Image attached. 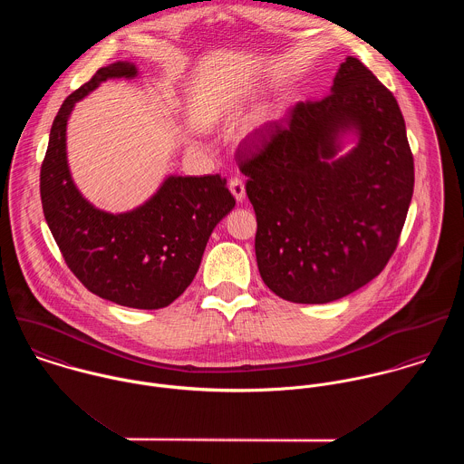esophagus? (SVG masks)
<instances>
[{"label": "esophagus", "instance_id": "esophagus-1", "mask_svg": "<svg viewBox=\"0 0 464 464\" xmlns=\"http://www.w3.org/2000/svg\"><path fill=\"white\" fill-rule=\"evenodd\" d=\"M228 189H230V193L234 195V198L237 199V201H243L245 197H246V189H245V182L241 180V179H232L230 180V184H228Z\"/></svg>", "mask_w": 464, "mask_h": 464}]
</instances>
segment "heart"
<instances>
[{"label": "heart", "mask_w": 464, "mask_h": 464, "mask_svg": "<svg viewBox=\"0 0 464 464\" xmlns=\"http://www.w3.org/2000/svg\"><path fill=\"white\" fill-rule=\"evenodd\" d=\"M273 123V112L271 111H261L254 116L252 120V129L254 130H263L267 125Z\"/></svg>", "instance_id": "1"}]
</instances>
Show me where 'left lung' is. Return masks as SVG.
Returning a JSON list of instances; mask_svg holds the SVG:
<instances>
[{
    "instance_id": "8db88e82",
    "label": "left lung",
    "mask_w": 464,
    "mask_h": 464,
    "mask_svg": "<svg viewBox=\"0 0 464 464\" xmlns=\"http://www.w3.org/2000/svg\"><path fill=\"white\" fill-rule=\"evenodd\" d=\"M346 134L356 144L338 155ZM257 216L266 285L295 304H327L373 280L392 259L414 188L397 100L355 57L331 94L298 102L237 151Z\"/></svg>"
}]
</instances>
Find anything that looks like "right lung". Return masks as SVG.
Listing matches in <instances>:
<instances>
[{"label":"right lung","mask_w":464,"mask_h":464,"mask_svg":"<svg viewBox=\"0 0 464 464\" xmlns=\"http://www.w3.org/2000/svg\"><path fill=\"white\" fill-rule=\"evenodd\" d=\"M120 61L102 67L63 103L41 168L46 223L67 267L94 295L132 309H162L193 282L214 227L236 199L219 175H169L132 210L112 214L76 189L67 166V120L74 103L111 78H135Z\"/></svg>","instance_id":"add662e5"}]
</instances>
